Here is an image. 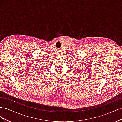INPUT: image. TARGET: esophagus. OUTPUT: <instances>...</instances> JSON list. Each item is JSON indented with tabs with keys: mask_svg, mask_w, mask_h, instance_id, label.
Instances as JSON below:
<instances>
[{
	"mask_svg": "<svg viewBox=\"0 0 122 122\" xmlns=\"http://www.w3.org/2000/svg\"><path fill=\"white\" fill-rule=\"evenodd\" d=\"M58 53H60V52H61V51H60V50H58ZM59 53H58V54H59Z\"/></svg>",
	"mask_w": 122,
	"mask_h": 122,
	"instance_id": "1",
	"label": "esophagus"
}]
</instances>
